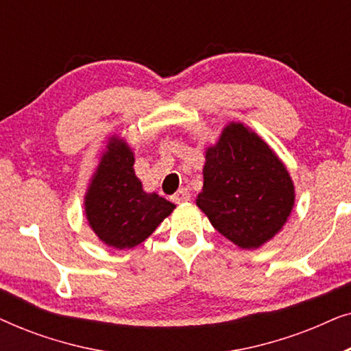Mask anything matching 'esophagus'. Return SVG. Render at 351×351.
I'll return each instance as SVG.
<instances>
[{"instance_id":"esophagus-1","label":"esophagus","mask_w":351,"mask_h":351,"mask_svg":"<svg viewBox=\"0 0 351 351\" xmlns=\"http://www.w3.org/2000/svg\"><path fill=\"white\" fill-rule=\"evenodd\" d=\"M190 198H191V193L186 189H180L179 191H177V193H174L172 195V201H174V203H185V201H190Z\"/></svg>"}]
</instances>
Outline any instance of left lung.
<instances>
[{"instance_id": "1", "label": "left lung", "mask_w": 351, "mask_h": 351, "mask_svg": "<svg viewBox=\"0 0 351 351\" xmlns=\"http://www.w3.org/2000/svg\"><path fill=\"white\" fill-rule=\"evenodd\" d=\"M196 206L213 227L241 249H257L281 232L295 203L285 162L243 123H228L206 148Z\"/></svg>"}]
</instances>
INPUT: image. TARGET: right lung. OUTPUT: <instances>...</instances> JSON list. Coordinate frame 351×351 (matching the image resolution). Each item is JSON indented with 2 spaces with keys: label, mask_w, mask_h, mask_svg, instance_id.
Instances as JSON below:
<instances>
[{
  "label": "right lung",
  "mask_w": 351,
  "mask_h": 351,
  "mask_svg": "<svg viewBox=\"0 0 351 351\" xmlns=\"http://www.w3.org/2000/svg\"><path fill=\"white\" fill-rule=\"evenodd\" d=\"M176 204L147 193L134 172V153L124 138H108L84 195V214L100 241L131 249L145 241Z\"/></svg>",
  "instance_id": "add662e5"
}]
</instances>
